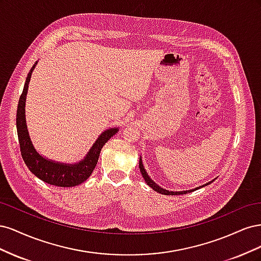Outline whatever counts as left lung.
<instances>
[{
  "label": "left lung",
  "mask_w": 261,
  "mask_h": 261,
  "mask_svg": "<svg viewBox=\"0 0 261 261\" xmlns=\"http://www.w3.org/2000/svg\"><path fill=\"white\" fill-rule=\"evenodd\" d=\"M139 169H140V172H141V175H143V177L145 178V181L147 183V185H149L150 187H151L153 191H155V192H158V193H160V194H162V195H183V194H186V193H191V192H193V191H195V189H199L200 187H203V186H207V185H209L211 181H209V183H207V184H204V185H202V186H199V187H197V188H195V189H191V191H184V192H169V191H167V189H164V188H162V187H160V186H158L154 181L149 177V175H148V173L146 172V170H145V168H144V164H143V162H141V158L139 159ZM215 180V179H213Z\"/></svg>",
  "instance_id": "left-lung-1"
}]
</instances>
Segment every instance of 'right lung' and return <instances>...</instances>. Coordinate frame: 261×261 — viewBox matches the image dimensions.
Masks as SVG:
<instances>
[{
	"mask_svg": "<svg viewBox=\"0 0 261 261\" xmlns=\"http://www.w3.org/2000/svg\"><path fill=\"white\" fill-rule=\"evenodd\" d=\"M36 65L37 62L28 73L26 83L25 86H23L22 93L20 94L17 106L16 127L22 160L25 161V164L27 165L29 171L38 178L45 181V183L59 187L77 186L84 183V181L91 175L92 171L96 168V165L98 163L102 147L106 145V143L110 138L115 135L118 128H110L102 133L98 137V139L94 141V144L92 145V147L90 148L88 153L86 154L84 159L75 164L55 162L49 160L48 158L42 156L35 149L33 143H31L26 124L25 114L28 85L30 82L31 74H33V70L36 67Z\"/></svg>",
	"mask_w": 261,
	"mask_h": 261,
	"instance_id": "1",
	"label": "right lung"
}]
</instances>
